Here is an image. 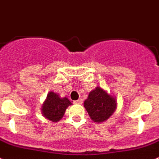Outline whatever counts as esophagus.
Returning a JSON list of instances; mask_svg holds the SVG:
<instances>
[{"label":"esophagus","mask_w":159,"mask_h":159,"mask_svg":"<svg viewBox=\"0 0 159 159\" xmlns=\"http://www.w3.org/2000/svg\"><path fill=\"white\" fill-rule=\"evenodd\" d=\"M82 100L81 99H78V100H77V101H74V104H82Z\"/></svg>","instance_id":"esophagus-1"}]
</instances>
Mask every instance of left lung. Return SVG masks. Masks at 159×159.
<instances>
[{
    "mask_svg": "<svg viewBox=\"0 0 159 159\" xmlns=\"http://www.w3.org/2000/svg\"><path fill=\"white\" fill-rule=\"evenodd\" d=\"M84 106L94 122L101 123L112 115L116 110V102L104 89L97 87L89 93L88 98L84 102Z\"/></svg>",
    "mask_w": 159,
    "mask_h": 159,
    "instance_id": "8db88e82",
    "label": "left lung"
}]
</instances>
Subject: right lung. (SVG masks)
Wrapping results in <instances>:
<instances>
[{"label":"right lung","mask_w":159,"mask_h":159,"mask_svg":"<svg viewBox=\"0 0 159 159\" xmlns=\"http://www.w3.org/2000/svg\"><path fill=\"white\" fill-rule=\"evenodd\" d=\"M71 104L66 97L60 98L57 93L50 92L43 104L42 112L47 119L53 122H58L62 118L67 107Z\"/></svg>","instance_id":"right-lung-1"}]
</instances>
